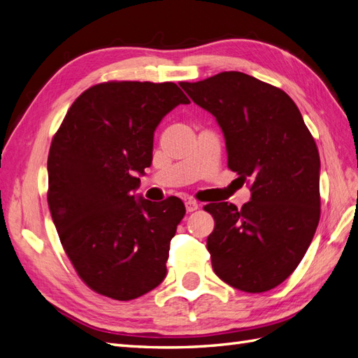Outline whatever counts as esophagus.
I'll use <instances>...</instances> for the list:
<instances>
[{"instance_id": "obj_1", "label": "esophagus", "mask_w": 358, "mask_h": 358, "mask_svg": "<svg viewBox=\"0 0 358 358\" xmlns=\"http://www.w3.org/2000/svg\"><path fill=\"white\" fill-rule=\"evenodd\" d=\"M199 207V204L195 201V199H187L186 201V210L190 213V212H195Z\"/></svg>"}]
</instances>
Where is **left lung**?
<instances>
[{
  "mask_svg": "<svg viewBox=\"0 0 358 358\" xmlns=\"http://www.w3.org/2000/svg\"><path fill=\"white\" fill-rule=\"evenodd\" d=\"M181 88L217 119L227 166L250 185L241 209L204 206L215 220L207 250L217 276L245 293L282 284L302 261L320 220V159L302 114L285 91L241 71Z\"/></svg>",
  "mask_w": 358,
  "mask_h": 358,
  "instance_id": "left-lung-1",
  "label": "left lung"
}]
</instances>
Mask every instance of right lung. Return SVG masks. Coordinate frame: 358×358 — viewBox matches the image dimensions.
<instances>
[{"label": "right lung", "instance_id": "right-lung-1", "mask_svg": "<svg viewBox=\"0 0 358 358\" xmlns=\"http://www.w3.org/2000/svg\"><path fill=\"white\" fill-rule=\"evenodd\" d=\"M180 103L190 102L173 82H103L73 102L50 146L47 199L61 244L80 279L115 301L166 278L185 204L134 192L152 163L155 128Z\"/></svg>", "mask_w": 358, "mask_h": 358}]
</instances>
